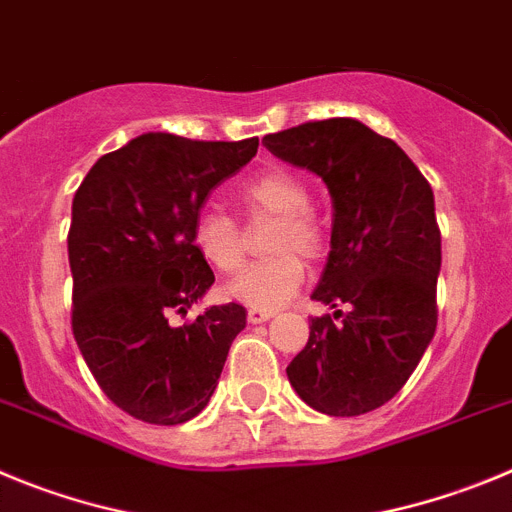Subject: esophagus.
Wrapping results in <instances>:
<instances>
[{
	"label": "esophagus",
	"mask_w": 512,
	"mask_h": 512,
	"mask_svg": "<svg viewBox=\"0 0 512 512\" xmlns=\"http://www.w3.org/2000/svg\"><path fill=\"white\" fill-rule=\"evenodd\" d=\"M273 313L270 308H247V321L250 324H262V321L273 319Z\"/></svg>",
	"instance_id": "obj_1"
}]
</instances>
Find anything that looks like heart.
Segmentation results:
<instances>
[{
    "label": "heart",
    "instance_id": "obj_1",
    "mask_svg": "<svg viewBox=\"0 0 512 512\" xmlns=\"http://www.w3.org/2000/svg\"><path fill=\"white\" fill-rule=\"evenodd\" d=\"M237 199L250 222L275 219V227L265 239L270 257L234 275L224 285V296L252 308L283 306L306 278L301 257L316 260L324 250V229L308 206L306 183L290 170L270 168L239 188ZM193 245L219 273H234L245 262V232L222 209H204L196 216Z\"/></svg>",
    "mask_w": 512,
    "mask_h": 512
}]
</instances>
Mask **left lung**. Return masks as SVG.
<instances>
[{
    "label": "left lung",
    "instance_id": "1",
    "mask_svg": "<svg viewBox=\"0 0 512 512\" xmlns=\"http://www.w3.org/2000/svg\"><path fill=\"white\" fill-rule=\"evenodd\" d=\"M331 193V252L311 334L288 380L313 411L362 416L403 388L434 339L441 232L434 191L413 160L357 119L306 122L262 137ZM345 311L342 312L341 308Z\"/></svg>",
    "mask_w": 512,
    "mask_h": 512
}]
</instances>
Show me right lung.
<instances>
[{"instance_id": "obj_1", "label": "right lung", "mask_w": 512, "mask_h": 512, "mask_svg": "<svg viewBox=\"0 0 512 512\" xmlns=\"http://www.w3.org/2000/svg\"><path fill=\"white\" fill-rule=\"evenodd\" d=\"M257 145L147 132L101 155L73 196V336L104 395L140 421L176 426L199 416L245 329L239 303L186 324L173 316H186L214 283L193 222Z\"/></svg>"}]
</instances>
